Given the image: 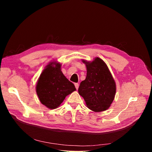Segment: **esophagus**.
Listing matches in <instances>:
<instances>
[{
	"mask_svg": "<svg viewBox=\"0 0 152 152\" xmlns=\"http://www.w3.org/2000/svg\"><path fill=\"white\" fill-rule=\"evenodd\" d=\"M75 88H76L77 89H79V84H78V83H75Z\"/></svg>",
	"mask_w": 152,
	"mask_h": 152,
	"instance_id": "esophagus-1",
	"label": "esophagus"
}]
</instances>
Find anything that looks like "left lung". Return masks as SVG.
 <instances>
[{
	"mask_svg": "<svg viewBox=\"0 0 152 152\" xmlns=\"http://www.w3.org/2000/svg\"><path fill=\"white\" fill-rule=\"evenodd\" d=\"M82 62L86 64L87 75L79 87V94L92 111L107 110L112 103L116 93V84L111 72L107 64L98 57L92 61L82 59Z\"/></svg>",
	"mask_w": 152,
	"mask_h": 152,
	"instance_id": "8db88e82",
	"label": "left lung"
}]
</instances>
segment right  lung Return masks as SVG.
<instances>
[{"label": "right lung", "mask_w": 152, "mask_h": 152, "mask_svg": "<svg viewBox=\"0 0 152 152\" xmlns=\"http://www.w3.org/2000/svg\"><path fill=\"white\" fill-rule=\"evenodd\" d=\"M61 63L50 62L41 73L36 85L40 102L49 109L58 108L66 96L76 90L61 70Z\"/></svg>", "instance_id": "add662e5"}]
</instances>
